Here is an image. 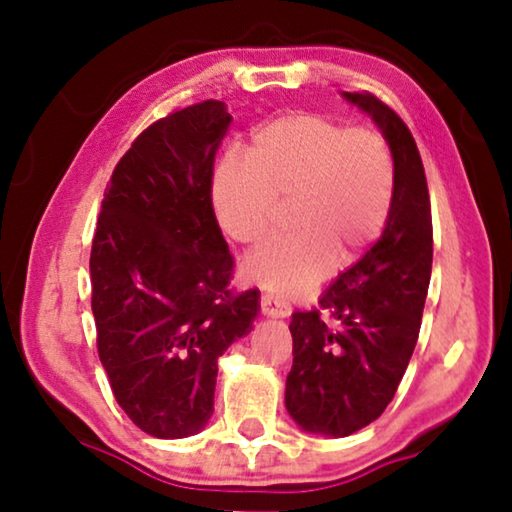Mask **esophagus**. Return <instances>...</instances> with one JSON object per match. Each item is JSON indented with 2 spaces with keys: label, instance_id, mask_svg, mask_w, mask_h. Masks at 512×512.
<instances>
[{
  "label": "esophagus",
  "instance_id": "obj_1",
  "mask_svg": "<svg viewBox=\"0 0 512 512\" xmlns=\"http://www.w3.org/2000/svg\"><path fill=\"white\" fill-rule=\"evenodd\" d=\"M261 310H263V314L265 317H272V319H286L291 314V305L289 303H284L282 298H277V296H268V293H265V296L261 298Z\"/></svg>",
  "mask_w": 512,
  "mask_h": 512
}]
</instances>
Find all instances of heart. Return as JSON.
Wrapping results in <instances>:
<instances>
[{"mask_svg":"<svg viewBox=\"0 0 512 512\" xmlns=\"http://www.w3.org/2000/svg\"><path fill=\"white\" fill-rule=\"evenodd\" d=\"M396 188L389 144L370 130L317 114H291L258 128L247 156L223 158L212 205L223 233L237 244L263 242L289 200L293 228L247 258L249 284L289 298L347 265L382 233Z\"/></svg>","mask_w":512,"mask_h":512,"instance_id":"heart-1","label":"heart"}]
</instances>
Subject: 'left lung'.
Masks as SVG:
<instances>
[{
  "label": "left lung",
  "mask_w": 512,
  "mask_h": 512,
  "mask_svg": "<svg viewBox=\"0 0 512 512\" xmlns=\"http://www.w3.org/2000/svg\"><path fill=\"white\" fill-rule=\"evenodd\" d=\"M342 100L380 128L396 188L380 240L319 298L326 317L293 312L289 324L286 410L300 429L328 438H345L387 410L415 352L433 261L429 188L408 125L370 93Z\"/></svg>",
  "instance_id": "8db88e82"
}]
</instances>
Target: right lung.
Instances as JSON below:
<instances>
[{
  "label": "right lung",
  "mask_w": 512,
  "mask_h": 512,
  "mask_svg": "<svg viewBox=\"0 0 512 512\" xmlns=\"http://www.w3.org/2000/svg\"><path fill=\"white\" fill-rule=\"evenodd\" d=\"M233 116L207 100L139 135L104 191L90 251L97 352L118 405L153 438H188L214 412L219 356L251 333L261 293L230 291L212 207Z\"/></svg>",
  "instance_id": "right-lung-1"
}]
</instances>
